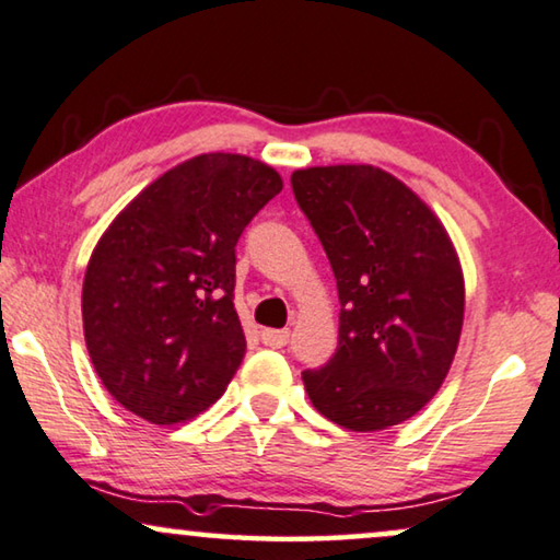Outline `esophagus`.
Returning <instances> with one entry per match:
<instances>
[{
	"mask_svg": "<svg viewBox=\"0 0 560 560\" xmlns=\"http://www.w3.org/2000/svg\"><path fill=\"white\" fill-rule=\"evenodd\" d=\"M262 342L265 346H270V348H285L288 346V340H290V330L288 328H282V330H262Z\"/></svg>",
	"mask_w": 560,
	"mask_h": 560,
	"instance_id": "34e87169",
	"label": "esophagus"
}]
</instances>
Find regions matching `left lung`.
I'll list each match as a JSON object with an SVG mask.
<instances>
[{
    "label": "left lung",
    "mask_w": 560,
    "mask_h": 560,
    "mask_svg": "<svg viewBox=\"0 0 560 560\" xmlns=\"http://www.w3.org/2000/svg\"><path fill=\"white\" fill-rule=\"evenodd\" d=\"M290 183L340 298L338 350L303 370L310 400L358 433L398 425L428 406L458 350L466 288L448 232L373 165L307 167Z\"/></svg>",
    "instance_id": "8db88e82"
}]
</instances>
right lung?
<instances>
[{"instance_id":"1","label":"right lung","mask_w":560,"mask_h":560,"mask_svg":"<svg viewBox=\"0 0 560 560\" xmlns=\"http://www.w3.org/2000/svg\"><path fill=\"white\" fill-rule=\"evenodd\" d=\"M280 190L265 162L200 154L144 187L100 237L84 272V340L119 406L172 425L225 393L245 358L235 245Z\"/></svg>"}]
</instances>
